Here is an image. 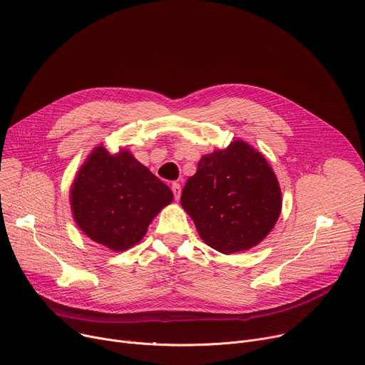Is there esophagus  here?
<instances>
[{"mask_svg": "<svg viewBox=\"0 0 365 365\" xmlns=\"http://www.w3.org/2000/svg\"><path fill=\"white\" fill-rule=\"evenodd\" d=\"M171 188H173V192H174V197H175V200H180V197H181V185H180L178 182H174Z\"/></svg>", "mask_w": 365, "mask_h": 365, "instance_id": "obj_1", "label": "esophagus"}]
</instances>
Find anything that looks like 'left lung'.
Here are the masks:
<instances>
[{
	"label": "left lung",
	"instance_id": "left-lung-1",
	"mask_svg": "<svg viewBox=\"0 0 365 365\" xmlns=\"http://www.w3.org/2000/svg\"><path fill=\"white\" fill-rule=\"evenodd\" d=\"M181 206L200 238L223 255L260 244L282 210V192L266 158L244 140L202 156Z\"/></svg>",
	"mask_w": 365,
	"mask_h": 365
}]
</instances>
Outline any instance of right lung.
<instances>
[{"instance_id": "right-lung-1", "label": "right lung", "mask_w": 365, "mask_h": 365, "mask_svg": "<svg viewBox=\"0 0 365 365\" xmlns=\"http://www.w3.org/2000/svg\"><path fill=\"white\" fill-rule=\"evenodd\" d=\"M173 199L170 187L130 150L112 155L102 145L80 166L70 188L77 227L117 253L142 241L150 222Z\"/></svg>"}]
</instances>
